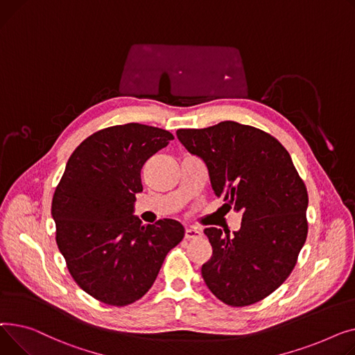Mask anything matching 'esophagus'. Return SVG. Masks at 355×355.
I'll list each match as a JSON object with an SVG mask.
<instances>
[{
    "label": "esophagus",
    "instance_id": "esophagus-1",
    "mask_svg": "<svg viewBox=\"0 0 355 355\" xmlns=\"http://www.w3.org/2000/svg\"><path fill=\"white\" fill-rule=\"evenodd\" d=\"M202 236V231L198 227H186L184 231V238L186 239H196Z\"/></svg>",
    "mask_w": 355,
    "mask_h": 355
}]
</instances>
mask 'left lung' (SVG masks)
<instances>
[{
  "label": "left lung",
  "mask_w": 355,
  "mask_h": 355,
  "mask_svg": "<svg viewBox=\"0 0 355 355\" xmlns=\"http://www.w3.org/2000/svg\"><path fill=\"white\" fill-rule=\"evenodd\" d=\"M176 136L205 162L214 193L242 214L232 236L203 231L212 245L200 269L205 284L232 306L263 300L289 277L308 234V193L293 159L275 137L236 121Z\"/></svg>",
  "instance_id": "left-lung-1"
}]
</instances>
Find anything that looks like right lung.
<instances>
[{
  "mask_svg": "<svg viewBox=\"0 0 355 355\" xmlns=\"http://www.w3.org/2000/svg\"><path fill=\"white\" fill-rule=\"evenodd\" d=\"M173 135L129 123L96 132L70 156L55 187V241L77 285L113 306L140 300L184 236L175 219L143 225L133 215L140 171Z\"/></svg>",
  "mask_w": 355,
  "mask_h": 355,
  "instance_id": "right-lung-1",
  "label": "right lung"
}]
</instances>
